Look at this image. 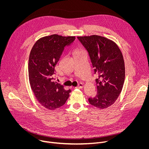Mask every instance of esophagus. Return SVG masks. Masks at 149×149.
<instances>
[{"instance_id":"1","label":"esophagus","mask_w":149,"mask_h":149,"mask_svg":"<svg viewBox=\"0 0 149 149\" xmlns=\"http://www.w3.org/2000/svg\"><path fill=\"white\" fill-rule=\"evenodd\" d=\"M84 87V85L82 83H79L78 86L75 87L76 88H79V89H81V88H82Z\"/></svg>"}]
</instances>
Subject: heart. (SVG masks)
I'll return each instance as SVG.
<instances>
[{
  "instance_id": "1",
  "label": "heart",
  "mask_w": 149,
  "mask_h": 149,
  "mask_svg": "<svg viewBox=\"0 0 149 149\" xmlns=\"http://www.w3.org/2000/svg\"><path fill=\"white\" fill-rule=\"evenodd\" d=\"M82 52L81 51H78V50H76L75 52V54H77V53H78V52Z\"/></svg>"
}]
</instances>
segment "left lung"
Instances as JSON below:
<instances>
[{"label":"left lung","mask_w":149,"mask_h":149,"mask_svg":"<svg viewBox=\"0 0 149 149\" xmlns=\"http://www.w3.org/2000/svg\"><path fill=\"white\" fill-rule=\"evenodd\" d=\"M87 50L94 74L97 93L88 98L90 104L100 109L112 105L120 94L125 79L123 54L114 41L99 35L78 36Z\"/></svg>","instance_id":"8db88e82"}]
</instances>
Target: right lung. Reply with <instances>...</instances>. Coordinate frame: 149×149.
<instances>
[{
    "label": "right lung",
    "mask_w": 149,
    "mask_h": 149,
    "mask_svg": "<svg viewBox=\"0 0 149 149\" xmlns=\"http://www.w3.org/2000/svg\"><path fill=\"white\" fill-rule=\"evenodd\" d=\"M75 36L54 34L39 39L33 46L28 63L29 80L38 101L49 110L59 108L65 103L71 90L54 81L55 67L66 45Z\"/></svg>",
    "instance_id": "add662e5"
}]
</instances>
